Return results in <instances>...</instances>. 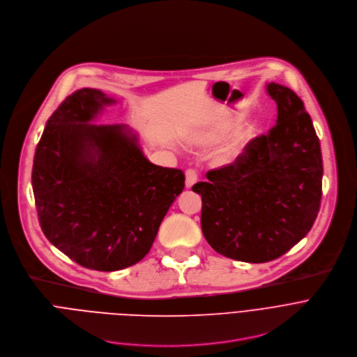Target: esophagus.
Returning a JSON list of instances; mask_svg holds the SVG:
<instances>
[{
	"label": "esophagus",
	"mask_w": 357,
	"mask_h": 357,
	"mask_svg": "<svg viewBox=\"0 0 357 357\" xmlns=\"http://www.w3.org/2000/svg\"><path fill=\"white\" fill-rule=\"evenodd\" d=\"M197 183V173L192 169H188L185 172V187L191 188Z\"/></svg>",
	"instance_id": "esophagus-1"
}]
</instances>
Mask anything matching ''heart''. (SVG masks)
<instances>
[{
    "instance_id": "b5f03b06",
    "label": "heart",
    "mask_w": 357,
    "mask_h": 357,
    "mask_svg": "<svg viewBox=\"0 0 357 357\" xmlns=\"http://www.w3.org/2000/svg\"><path fill=\"white\" fill-rule=\"evenodd\" d=\"M241 118V114H232L231 115V118H229V121H228V123L222 128V129H220L217 133H213V135H211L209 136V140L211 142H215V140H220L228 130H229V128L238 121ZM253 136V129H245L242 133H241V136H239V144H245L246 140H249L250 137ZM234 156H235V151H228L225 155H224V158H222V160L225 162V163H228V162H231L232 159H234Z\"/></svg>"
}]
</instances>
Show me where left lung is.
I'll return each instance as SVG.
<instances>
[{"mask_svg":"<svg viewBox=\"0 0 357 357\" xmlns=\"http://www.w3.org/2000/svg\"><path fill=\"white\" fill-rule=\"evenodd\" d=\"M277 123L252 139L231 165L192 185L201 194V229L220 255L266 263L287 253L312 228L322 197V155L311 116L289 87L270 83Z\"/></svg>","mask_w":357,"mask_h":357,"instance_id":"1","label":"left lung"}]
</instances>
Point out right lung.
I'll list each match as a JSON object with an SVG mask.
<instances>
[{
	"label": "right lung",
	"mask_w": 357,
	"mask_h": 357,
	"mask_svg": "<svg viewBox=\"0 0 357 357\" xmlns=\"http://www.w3.org/2000/svg\"><path fill=\"white\" fill-rule=\"evenodd\" d=\"M115 100L94 89L68 96L46 122L32 187L40 228L77 264L115 271L144 259L184 173L151 163L125 125L93 123Z\"/></svg>",
	"instance_id": "add662e5"
}]
</instances>
